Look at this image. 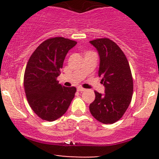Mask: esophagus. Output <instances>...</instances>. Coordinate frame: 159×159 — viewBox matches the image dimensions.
Returning <instances> with one entry per match:
<instances>
[{"label":"esophagus","instance_id":"34e87169","mask_svg":"<svg viewBox=\"0 0 159 159\" xmlns=\"http://www.w3.org/2000/svg\"><path fill=\"white\" fill-rule=\"evenodd\" d=\"M77 90H78V91H85V89H84V88H82V87H78V89H77Z\"/></svg>","mask_w":159,"mask_h":159}]
</instances>
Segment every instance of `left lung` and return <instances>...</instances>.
Masks as SVG:
<instances>
[{"label": "left lung", "mask_w": 159, "mask_h": 159, "mask_svg": "<svg viewBox=\"0 0 159 159\" xmlns=\"http://www.w3.org/2000/svg\"><path fill=\"white\" fill-rule=\"evenodd\" d=\"M100 56L98 75L105 85V94L94 91L89 105L92 116L103 124H113L125 113L132 98L133 78L129 61L118 44L109 38L90 41Z\"/></svg>", "instance_id": "obj_1"}]
</instances>
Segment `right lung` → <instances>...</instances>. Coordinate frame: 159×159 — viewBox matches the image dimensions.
<instances>
[{
    "label": "right lung",
    "mask_w": 159,
    "mask_h": 159,
    "mask_svg": "<svg viewBox=\"0 0 159 159\" xmlns=\"http://www.w3.org/2000/svg\"><path fill=\"white\" fill-rule=\"evenodd\" d=\"M75 41L63 37L43 41L30 55L24 75L28 104L35 114L53 121L68 110L76 92L75 87H65L57 80L65 56L76 45Z\"/></svg>",
    "instance_id": "right-lung-1"
}]
</instances>
